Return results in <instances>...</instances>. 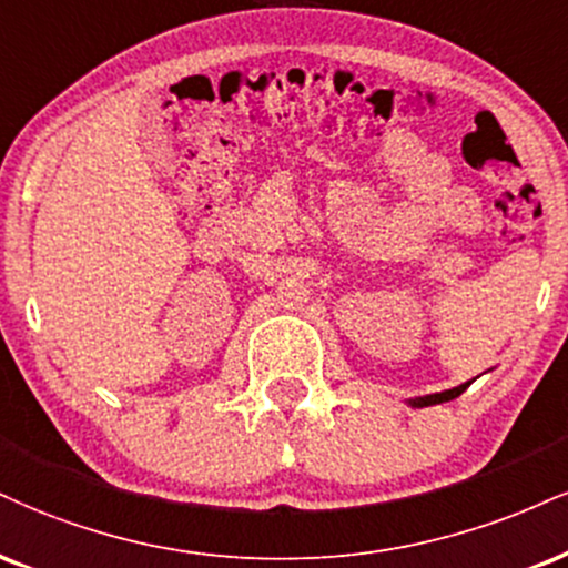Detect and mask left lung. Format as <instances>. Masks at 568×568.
<instances>
[{
  "label": "left lung",
  "mask_w": 568,
  "mask_h": 568,
  "mask_svg": "<svg viewBox=\"0 0 568 568\" xmlns=\"http://www.w3.org/2000/svg\"><path fill=\"white\" fill-rule=\"evenodd\" d=\"M468 386H470V381H468V384H460V386H455V388H447V392H439V394L415 396V399H409V405H413V407H432V405H442V402H449V399H455V396H460L463 392H466Z\"/></svg>",
  "instance_id": "1"
}]
</instances>
